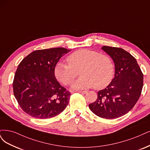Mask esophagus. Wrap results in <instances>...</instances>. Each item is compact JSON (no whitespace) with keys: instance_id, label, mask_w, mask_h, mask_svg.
<instances>
[{"instance_id":"obj_1","label":"esophagus","mask_w":150,"mask_h":150,"mask_svg":"<svg viewBox=\"0 0 150 150\" xmlns=\"http://www.w3.org/2000/svg\"><path fill=\"white\" fill-rule=\"evenodd\" d=\"M78 92L80 93H82V94H86V93H87V91H79Z\"/></svg>"}]
</instances>
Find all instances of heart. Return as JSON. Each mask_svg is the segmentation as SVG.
<instances>
[{
	"instance_id": "1",
	"label": "heart",
	"mask_w": 150,
	"mask_h": 150,
	"mask_svg": "<svg viewBox=\"0 0 150 150\" xmlns=\"http://www.w3.org/2000/svg\"><path fill=\"white\" fill-rule=\"evenodd\" d=\"M68 64L59 62L55 65L54 74L56 79L62 84L72 83L80 69L81 77L71 85L74 90L92 87L102 89L112 81L115 67L111 58L106 55L86 49L76 50L67 57Z\"/></svg>"
}]
</instances>
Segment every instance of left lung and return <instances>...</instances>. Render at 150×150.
Segmentation results:
<instances>
[{
	"label": "left lung",
	"instance_id": "obj_1",
	"mask_svg": "<svg viewBox=\"0 0 150 150\" xmlns=\"http://www.w3.org/2000/svg\"><path fill=\"white\" fill-rule=\"evenodd\" d=\"M104 52L115 64V77L105 89L98 91V98L89 104L94 114L106 119L127 114L138 100L143 85V75L137 60L121 48L103 46Z\"/></svg>",
	"mask_w": 150,
	"mask_h": 150
}]
</instances>
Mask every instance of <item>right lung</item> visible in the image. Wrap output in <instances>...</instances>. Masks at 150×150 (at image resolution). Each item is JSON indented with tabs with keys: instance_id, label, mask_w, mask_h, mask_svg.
<instances>
[{
	"instance_id": "add662e5",
	"label": "right lung",
	"mask_w": 150,
	"mask_h": 150,
	"mask_svg": "<svg viewBox=\"0 0 150 150\" xmlns=\"http://www.w3.org/2000/svg\"><path fill=\"white\" fill-rule=\"evenodd\" d=\"M70 51L63 47L38 50L19 64L13 81V93L21 108L31 117L52 118L68 105L70 93L57 80L54 69Z\"/></svg>"
}]
</instances>
